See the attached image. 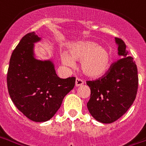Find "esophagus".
I'll use <instances>...</instances> for the list:
<instances>
[{
	"label": "esophagus",
	"instance_id": "1",
	"mask_svg": "<svg viewBox=\"0 0 146 146\" xmlns=\"http://www.w3.org/2000/svg\"><path fill=\"white\" fill-rule=\"evenodd\" d=\"M84 84V81L80 80V79L76 78V82H75V85H76V87H80V86H82Z\"/></svg>",
	"mask_w": 146,
	"mask_h": 146
}]
</instances>
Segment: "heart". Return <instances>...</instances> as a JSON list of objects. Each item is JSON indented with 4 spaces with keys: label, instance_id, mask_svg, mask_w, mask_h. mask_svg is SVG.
Listing matches in <instances>:
<instances>
[{
    "label": "heart",
    "instance_id": "1",
    "mask_svg": "<svg viewBox=\"0 0 146 146\" xmlns=\"http://www.w3.org/2000/svg\"><path fill=\"white\" fill-rule=\"evenodd\" d=\"M62 65L73 67L75 61L80 62V70L87 77L99 79L105 76L111 68V54L109 49L93 40H81L70 44L67 52L59 55Z\"/></svg>",
    "mask_w": 146,
    "mask_h": 146
}]
</instances>
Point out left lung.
I'll use <instances>...</instances> for the list:
<instances>
[{
	"instance_id": "8db88e82",
	"label": "left lung",
	"mask_w": 146,
	"mask_h": 146,
	"mask_svg": "<svg viewBox=\"0 0 146 146\" xmlns=\"http://www.w3.org/2000/svg\"><path fill=\"white\" fill-rule=\"evenodd\" d=\"M117 54L121 57L102 79L87 81L90 98L88 111L95 120L104 124L117 121L133 104L138 90V70L132 57L129 56L126 45L115 38Z\"/></svg>"
}]
</instances>
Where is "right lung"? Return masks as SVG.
Segmentation results:
<instances>
[{
	"label": "right lung",
	"mask_w": 146,
	"mask_h": 146,
	"mask_svg": "<svg viewBox=\"0 0 146 146\" xmlns=\"http://www.w3.org/2000/svg\"><path fill=\"white\" fill-rule=\"evenodd\" d=\"M41 40L35 32L21 38L11 54L7 76L13 103L35 122L47 121L53 117L65 96L74 87L76 80L59 78L52 59L36 58L35 44Z\"/></svg>",
	"instance_id": "obj_1"
}]
</instances>
